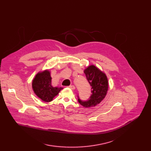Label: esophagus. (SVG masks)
<instances>
[{
    "label": "esophagus",
    "instance_id": "1",
    "mask_svg": "<svg viewBox=\"0 0 151 151\" xmlns=\"http://www.w3.org/2000/svg\"><path fill=\"white\" fill-rule=\"evenodd\" d=\"M69 88H70V89L72 90H73L75 89V87L74 85H70V86H69Z\"/></svg>",
    "mask_w": 151,
    "mask_h": 151
}]
</instances>
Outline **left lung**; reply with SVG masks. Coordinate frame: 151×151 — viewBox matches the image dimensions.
<instances>
[{"mask_svg":"<svg viewBox=\"0 0 151 151\" xmlns=\"http://www.w3.org/2000/svg\"><path fill=\"white\" fill-rule=\"evenodd\" d=\"M84 73L91 87L90 99L82 101L78 97V102L85 107H94L105 97L108 90V80L106 74L94 65H91L84 70Z\"/></svg>","mask_w":151,"mask_h":151,"instance_id":"1","label":"left lung"}]
</instances>
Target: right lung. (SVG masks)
Returning <instances> with one entry per match:
<instances>
[{
	"label": "right lung",
	"mask_w": 151,
	"mask_h": 151,
	"mask_svg": "<svg viewBox=\"0 0 151 151\" xmlns=\"http://www.w3.org/2000/svg\"><path fill=\"white\" fill-rule=\"evenodd\" d=\"M50 72L45 70L36 74L32 81V88L35 94L45 102H50L53 100L62 87H54L51 85Z\"/></svg>",
	"instance_id": "add662e5"
}]
</instances>
